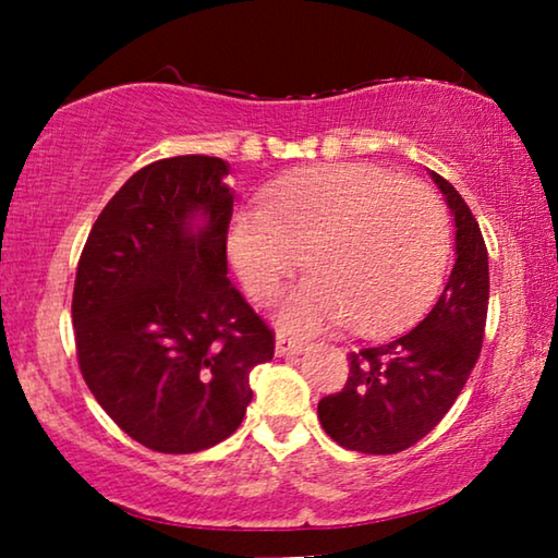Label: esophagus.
Segmentation results:
<instances>
[{"label":"esophagus","instance_id":"1","mask_svg":"<svg viewBox=\"0 0 558 558\" xmlns=\"http://www.w3.org/2000/svg\"><path fill=\"white\" fill-rule=\"evenodd\" d=\"M304 350V342L296 338H289V335L279 332L277 335V355H300Z\"/></svg>","mask_w":558,"mask_h":558}]
</instances>
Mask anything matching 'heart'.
<instances>
[{
  "mask_svg": "<svg viewBox=\"0 0 558 558\" xmlns=\"http://www.w3.org/2000/svg\"><path fill=\"white\" fill-rule=\"evenodd\" d=\"M228 254L256 302H271L302 262L312 274L281 304V323L384 332L409 323L441 284L449 223L439 197L373 165L335 162L266 187L239 210Z\"/></svg>",
  "mask_w": 558,
  "mask_h": 558,
  "instance_id": "b5f03b06",
  "label": "heart"
}]
</instances>
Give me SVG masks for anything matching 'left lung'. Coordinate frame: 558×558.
Masks as SVG:
<instances>
[{
  "mask_svg": "<svg viewBox=\"0 0 558 558\" xmlns=\"http://www.w3.org/2000/svg\"><path fill=\"white\" fill-rule=\"evenodd\" d=\"M454 216L457 262L422 323L348 353L340 393L317 403L327 437L363 454H396L437 426L475 368L485 338L490 274L487 246L462 195L432 172Z\"/></svg>",
  "mask_w": 558,
  "mask_h": 558,
  "instance_id": "obj_1",
  "label": "left lung"
}]
</instances>
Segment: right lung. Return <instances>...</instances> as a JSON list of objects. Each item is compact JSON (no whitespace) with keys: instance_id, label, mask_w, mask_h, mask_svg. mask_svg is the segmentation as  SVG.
<instances>
[{"instance_id":"1","label":"right lung","mask_w":558,"mask_h":558,"mask_svg":"<svg viewBox=\"0 0 558 558\" xmlns=\"http://www.w3.org/2000/svg\"><path fill=\"white\" fill-rule=\"evenodd\" d=\"M218 157L157 159L106 203L73 287L83 380L119 429L162 454L231 437L274 330L226 277L233 193Z\"/></svg>"}]
</instances>
